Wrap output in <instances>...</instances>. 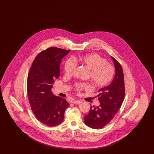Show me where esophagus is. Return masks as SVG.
I'll return each mask as SVG.
<instances>
[{
	"instance_id": "34e87169",
	"label": "esophagus",
	"mask_w": 154,
	"mask_h": 154,
	"mask_svg": "<svg viewBox=\"0 0 154 154\" xmlns=\"http://www.w3.org/2000/svg\"><path fill=\"white\" fill-rule=\"evenodd\" d=\"M81 102H82L81 100H73L72 102V103H73L75 104H80Z\"/></svg>"
}]
</instances>
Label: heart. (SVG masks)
Segmentation results:
<instances>
[{"label":"heart","instance_id":"heart-1","mask_svg":"<svg viewBox=\"0 0 154 154\" xmlns=\"http://www.w3.org/2000/svg\"><path fill=\"white\" fill-rule=\"evenodd\" d=\"M75 64L83 65L88 69L90 80L98 87H104L109 85L114 75V69L112 66L107 63L106 59L95 53L88 54L73 59H67L64 65L66 75L72 74ZM74 88L76 91L80 92L83 89H89L90 85L85 83H77Z\"/></svg>","mask_w":154,"mask_h":154}]
</instances>
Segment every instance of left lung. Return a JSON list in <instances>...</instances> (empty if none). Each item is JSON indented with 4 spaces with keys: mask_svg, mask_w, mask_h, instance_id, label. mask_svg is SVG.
Wrapping results in <instances>:
<instances>
[{
    "mask_svg": "<svg viewBox=\"0 0 154 154\" xmlns=\"http://www.w3.org/2000/svg\"><path fill=\"white\" fill-rule=\"evenodd\" d=\"M115 67V76L108 86L100 88L97 95L100 105L91 106L84 122L88 126L95 129H102L115 117L124 100L125 83L124 73L120 63L112 57Z\"/></svg>",
    "mask_w": 154,
    "mask_h": 154,
    "instance_id": "obj_1",
    "label": "left lung"
}]
</instances>
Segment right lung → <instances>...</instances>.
I'll use <instances>...</instances> for the list:
<instances>
[{
    "label": "right lung",
    "instance_id": "obj_1",
    "mask_svg": "<svg viewBox=\"0 0 154 154\" xmlns=\"http://www.w3.org/2000/svg\"><path fill=\"white\" fill-rule=\"evenodd\" d=\"M70 51L50 47L36 56L30 67L27 81V92L31 109L37 120L53 127L60 124L69 106L65 99L54 95L53 84L60 75L62 59Z\"/></svg>",
    "mask_w": 154,
    "mask_h": 154
}]
</instances>
